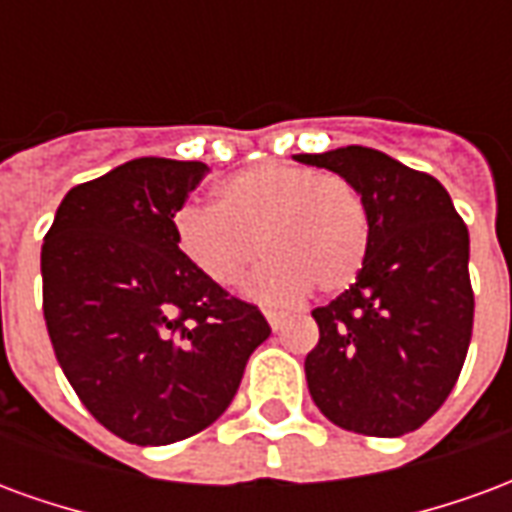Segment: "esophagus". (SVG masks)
Segmentation results:
<instances>
[{
  "label": "esophagus",
  "mask_w": 512,
  "mask_h": 512,
  "mask_svg": "<svg viewBox=\"0 0 512 512\" xmlns=\"http://www.w3.org/2000/svg\"><path fill=\"white\" fill-rule=\"evenodd\" d=\"M266 321L271 323V329H274V332H277V329H282V323H285V315H282V312L266 310Z\"/></svg>",
  "instance_id": "obj_1"
}]
</instances>
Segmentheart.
Returning a JSON list of instances; mask_svg holds the SVG:
<instances>
[{
    "label": "heart",
    "mask_w": 512,
    "mask_h": 512,
    "mask_svg": "<svg viewBox=\"0 0 512 512\" xmlns=\"http://www.w3.org/2000/svg\"><path fill=\"white\" fill-rule=\"evenodd\" d=\"M180 255L216 288H235L268 260L252 296L285 304L307 290L340 293L362 274L370 249V213L362 191L337 172L263 161L213 189V213L175 216Z\"/></svg>",
    "instance_id": "b5f03b06"
}]
</instances>
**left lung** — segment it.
I'll use <instances>...</instances> for the list:
<instances>
[{"instance_id":"left-lung-1","label":"left lung","mask_w":512,"mask_h":512,"mask_svg":"<svg viewBox=\"0 0 512 512\" xmlns=\"http://www.w3.org/2000/svg\"><path fill=\"white\" fill-rule=\"evenodd\" d=\"M296 161L345 175L370 213L362 274L312 310L321 329L304 359L312 400L345 430L411 433L447 400L469 351V230L439 180L381 150L348 145Z\"/></svg>"}]
</instances>
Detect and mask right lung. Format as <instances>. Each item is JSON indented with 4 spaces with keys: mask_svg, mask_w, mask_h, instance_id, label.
I'll list each match as a JSON object with an SVG mask.
<instances>
[{
    "mask_svg": "<svg viewBox=\"0 0 512 512\" xmlns=\"http://www.w3.org/2000/svg\"><path fill=\"white\" fill-rule=\"evenodd\" d=\"M202 161L134 158L73 186L40 249L43 318L84 408L128 444L189 439L222 417L271 326L180 255L175 213Z\"/></svg>",
    "mask_w": 512,
    "mask_h": 512,
    "instance_id": "1",
    "label": "right lung"
}]
</instances>
